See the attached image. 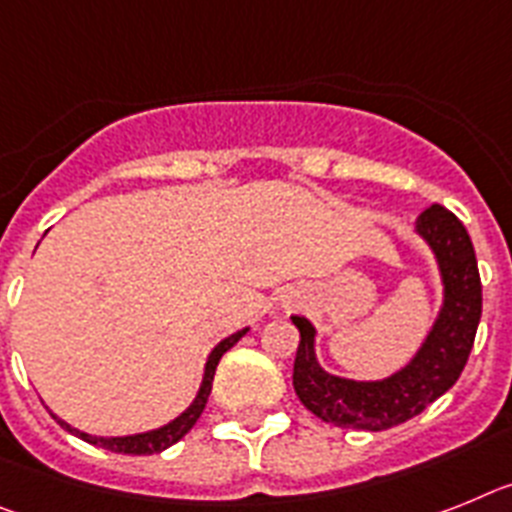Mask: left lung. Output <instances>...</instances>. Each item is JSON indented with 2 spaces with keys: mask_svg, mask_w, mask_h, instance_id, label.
Listing matches in <instances>:
<instances>
[{
  "mask_svg": "<svg viewBox=\"0 0 512 512\" xmlns=\"http://www.w3.org/2000/svg\"><path fill=\"white\" fill-rule=\"evenodd\" d=\"M417 231L438 257L446 301L420 353L391 379L366 384L330 376L314 358V327L304 317H291L301 332L293 389L306 410L337 428L379 433L402 425L446 394L469 361L482 317V281L469 231L438 203L420 213Z\"/></svg>",
  "mask_w": 512,
  "mask_h": 512,
  "instance_id": "obj_1",
  "label": "left lung"
}]
</instances>
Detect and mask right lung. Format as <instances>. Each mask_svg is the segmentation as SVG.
<instances>
[{
  "mask_svg": "<svg viewBox=\"0 0 512 512\" xmlns=\"http://www.w3.org/2000/svg\"><path fill=\"white\" fill-rule=\"evenodd\" d=\"M247 335V330L237 332V335L226 337V340H221L216 348H213L211 358H208L206 363V376H203V386L201 391H198V397H195V402L190 404L188 410L182 412L177 420H172L170 425H164V428L159 430H151V433H141V435H126V438H97V435H90V433H82V430H74L71 425H66V422H61L59 417L56 420L64 425L69 433L79 435L82 441L92 443V446H100V448H108V451L113 453H128V456H146V453H159L164 451V448H170L172 443H177L182 438V435L188 433L190 428H193L195 422H198V417H201V412L206 410V402H208V394H211V384H213V373H216V366H219L221 355L226 353L229 348H234L239 342V337Z\"/></svg>",
  "mask_w": 512,
  "mask_h": 512,
  "instance_id": "obj_1",
  "label": "right lung"
}]
</instances>
